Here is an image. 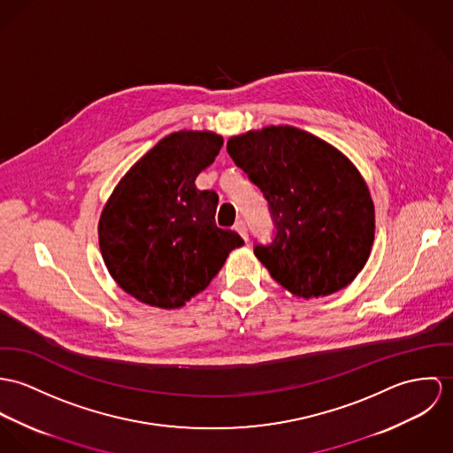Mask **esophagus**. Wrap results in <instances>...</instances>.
<instances>
[{
    "label": "esophagus",
    "mask_w": 453,
    "mask_h": 453,
    "mask_svg": "<svg viewBox=\"0 0 453 453\" xmlns=\"http://www.w3.org/2000/svg\"><path fill=\"white\" fill-rule=\"evenodd\" d=\"M234 229L242 234V238H243L245 242H249V231H247V226H245L243 220H238V222L234 224Z\"/></svg>",
    "instance_id": "esophagus-1"
}]
</instances>
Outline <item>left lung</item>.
<instances>
[{"label": "left lung", "mask_w": 453, "mask_h": 453, "mask_svg": "<svg viewBox=\"0 0 453 453\" xmlns=\"http://www.w3.org/2000/svg\"><path fill=\"white\" fill-rule=\"evenodd\" d=\"M227 152L269 203L276 234L253 251L273 280L303 299L348 287L375 236L373 202L351 161L288 125L234 135Z\"/></svg>", "instance_id": "1"}]
</instances>
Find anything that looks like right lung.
Wrapping results in <instances>:
<instances>
[{"label":"right lung","mask_w":453,"mask_h":453,"mask_svg":"<svg viewBox=\"0 0 453 453\" xmlns=\"http://www.w3.org/2000/svg\"><path fill=\"white\" fill-rule=\"evenodd\" d=\"M222 144L220 135L206 130L170 134L125 173L105 203L102 258L112 280L137 301L182 307L245 243L238 233L217 227V193L195 184Z\"/></svg>","instance_id":"right-lung-1"}]
</instances>
